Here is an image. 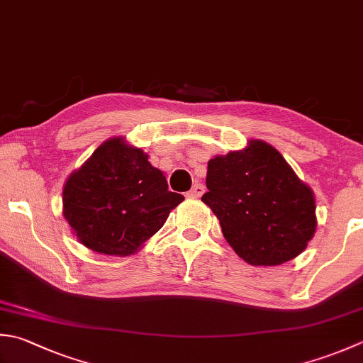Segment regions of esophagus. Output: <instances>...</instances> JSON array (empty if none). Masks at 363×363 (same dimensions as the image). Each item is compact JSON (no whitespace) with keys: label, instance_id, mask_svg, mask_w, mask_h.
Masks as SVG:
<instances>
[{"label":"esophagus","instance_id":"34e87169","mask_svg":"<svg viewBox=\"0 0 363 363\" xmlns=\"http://www.w3.org/2000/svg\"><path fill=\"white\" fill-rule=\"evenodd\" d=\"M203 194H204V186H203V184H195V186L189 190L187 196L189 198H200Z\"/></svg>","mask_w":363,"mask_h":363}]
</instances>
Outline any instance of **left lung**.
I'll return each mask as SVG.
<instances>
[{
    "label": "left lung",
    "mask_w": 363,
    "mask_h": 363,
    "mask_svg": "<svg viewBox=\"0 0 363 363\" xmlns=\"http://www.w3.org/2000/svg\"><path fill=\"white\" fill-rule=\"evenodd\" d=\"M201 196L233 250L252 266L296 258L316 230L315 195L283 155L261 140L208 163Z\"/></svg>",
    "instance_id": "1"
}]
</instances>
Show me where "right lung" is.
Returning a JSON list of instances; mask_svg holds the SVG:
<instances>
[{
  "instance_id": "obj_1",
  "label": "right lung",
  "mask_w": 363,
  "mask_h": 363,
  "mask_svg": "<svg viewBox=\"0 0 363 363\" xmlns=\"http://www.w3.org/2000/svg\"><path fill=\"white\" fill-rule=\"evenodd\" d=\"M184 196L168 190L143 149L124 138L104 141L67 177L62 214L89 250L129 257L157 233Z\"/></svg>"
}]
</instances>
